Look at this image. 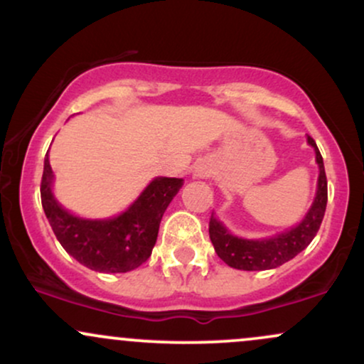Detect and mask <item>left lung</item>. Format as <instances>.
Returning a JSON list of instances; mask_svg holds the SVG:
<instances>
[{
  "mask_svg": "<svg viewBox=\"0 0 364 364\" xmlns=\"http://www.w3.org/2000/svg\"><path fill=\"white\" fill-rule=\"evenodd\" d=\"M308 144L315 149L316 164H318V185L310 210L304 219L294 228L265 240H245L228 231V228L212 214L208 223V235L214 245L215 253L224 263L237 270H269L289 262L301 253L313 237L318 232L327 207V176H325L323 159L315 140L308 136Z\"/></svg>",
  "mask_w": 364,
  "mask_h": 364,
  "instance_id": "1",
  "label": "left lung"
}]
</instances>
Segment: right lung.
<instances>
[{
    "label": "right lung",
    "mask_w": 364,
    "mask_h": 364,
    "mask_svg": "<svg viewBox=\"0 0 364 364\" xmlns=\"http://www.w3.org/2000/svg\"><path fill=\"white\" fill-rule=\"evenodd\" d=\"M53 178L46 154L41 200L54 235L75 260L106 274L129 272L149 260L162 215L183 186L181 178H156L123 214L92 220L70 214L56 202Z\"/></svg>",
    "instance_id": "add662e5"
}]
</instances>
